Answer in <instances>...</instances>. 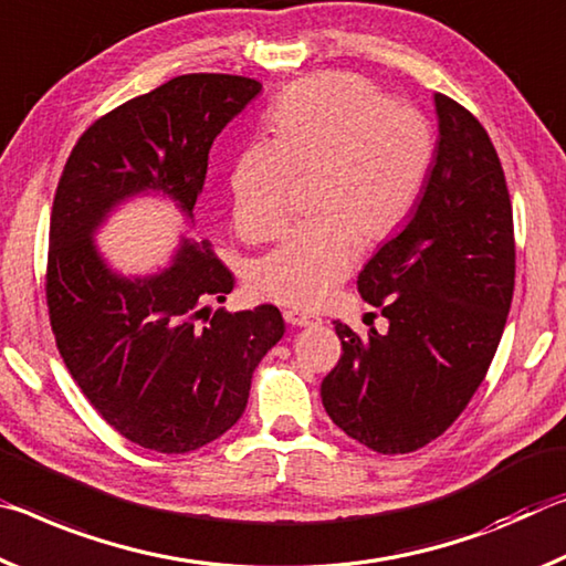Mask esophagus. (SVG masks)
Wrapping results in <instances>:
<instances>
[{"mask_svg": "<svg viewBox=\"0 0 566 566\" xmlns=\"http://www.w3.org/2000/svg\"><path fill=\"white\" fill-rule=\"evenodd\" d=\"M283 318L289 321L291 326H301V328H305V326H318V323H321V318H318V316H311V313L298 311V308L285 311V313H283Z\"/></svg>", "mask_w": 566, "mask_h": 566, "instance_id": "34e87169", "label": "esophagus"}]
</instances>
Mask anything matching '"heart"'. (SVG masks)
Returning <instances> with one entry per match:
<instances>
[{"mask_svg":"<svg viewBox=\"0 0 566 566\" xmlns=\"http://www.w3.org/2000/svg\"><path fill=\"white\" fill-rule=\"evenodd\" d=\"M271 143L245 147L230 172L233 220L245 238H271L289 220L293 175L316 170V220L293 228L258 261L253 289L316 308L354 271L360 233L391 235L409 216L433 160V135L413 107L386 102L354 74L303 80L268 113Z\"/></svg>","mask_w":566,"mask_h":566,"instance_id":"heart-1","label":"heart"}]
</instances>
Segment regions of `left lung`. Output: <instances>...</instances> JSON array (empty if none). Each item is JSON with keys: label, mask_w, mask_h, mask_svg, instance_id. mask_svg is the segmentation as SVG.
Masks as SVG:
<instances>
[{"label": "left lung", "mask_w": 566, "mask_h": 566, "mask_svg": "<svg viewBox=\"0 0 566 566\" xmlns=\"http://www.w3.org/2000/svg\"><path fill=\"white\" fill-rule=\"evenodd\" d=\"M439 140L401 233L358 273L388 331L340 338L321 398L331 421L378 453L441 437L484 381L514 293V220L502 163L479 119L433 95Z\"/></svg>", "instance_id": "obj_1"}]
</instances>
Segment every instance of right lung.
<instances>
[{
    "instance_id": "right-lung-1",
    "label": "right lung",
    "mask_w": 566,
    "mask_h": 566,
    "mask_svg": "<svg viewBox=\"0 0 566 566\" xmlns=\"http://www.w3.org/2000/svg\"><path fill=\"white\" fill-rule=\"evenodd\" d=\"M261 90L235 74H182L125 102L80 137L54 196L48 305L60 356L102 419L157 453L196 451L238 423L285 323L271 303L212 311L235 281L206 240L182 230L170 265L140 275L109 263L97 233L150 196L196 228L210 147Z\"/></svg>"
}]
</instances>
